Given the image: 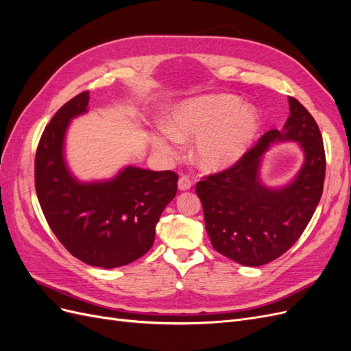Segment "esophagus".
Wrapping results in <instances>:
<instances>
[{
  "instance_id": "esophagus-1",
  "label": "esophagus",
  "mask_w": 351,
  "mask_h": 351,
  "mask_svg": "<svg viewBox=\"0 0 351 351\" xmlns=\"http://www.w3.org/2000/svg\"><path fill=\"white\" fill-rule=\"evenodd\" d=\"M192 187V180H190L187 176H182L178 178V189L180 190H189Z\"/></svg>"
}]
</instances>
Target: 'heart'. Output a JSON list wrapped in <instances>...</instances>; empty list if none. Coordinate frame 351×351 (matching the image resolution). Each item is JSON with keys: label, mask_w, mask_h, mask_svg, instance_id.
<instances>
[{"label": "heart", "mask_w": 351, "mask_h": 351, "mask_svg": "<svg viewBox=\"0 0 351 351\" xmlns=\"http://www.w3.org/2000/svg\"><path fill=\"white\" fill-rule=\"evenodd\" d=\"M259 114L232 95H205L189 99L169 114L168 127L154 134L158 147L176 154L182 139H195L196 158L205 168L234 164L259 133Z\"/></svg>", "instance_id": "obj_1"}]
</instances>
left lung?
I'll return each mask as SVG.
<instances>
[{"instance_id": "obj_1", "label": "left lung", "mask_w": 351, "mask_h": 351, "mask_svg": "<svg viewBox=\"0 0 351 351\" xmlns=\"http://www.w3.org/2000/svg\"><path fill=\"white\" fill-rule=\"evenodd\" d=\"M289 104L284 132H267L231 167L196 184L212 247L244 267H261L289 250L322 196L326 159L321 130L299 101L290 97ZM278 140L299 141L305 162L289 186L274 191L260 183L258 164L269 145Z\"/></svg>"}]
</instances>
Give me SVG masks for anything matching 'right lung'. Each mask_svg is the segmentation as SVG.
<instances>
[{"label": "right lung", "instance_id": "right-lung-1", "mask_svg": "<svg viewBox=\"0 0 351 351\" xmlns=\"http://www.w3.org/2000/svg\"><path fill=\"white\" fill-rule=\"evenodd\" d=\"M89 90L52 117L35 156V187L49 228L74 258L101 268L132 263L152 247L155 227L177 193L174 171L127 167L114 180L83 184L69 173L62 142L71 119L86 112Z\"/></svg>", "mask_w": 351, "mask_h": 351}]
</instances>
